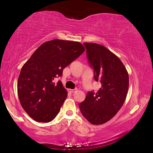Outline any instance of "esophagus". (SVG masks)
Returning a JSON list of instances; mask_svg holds the SVG:
<instances>
[{
    "label": "esophagus",
    "instance_id": "34e87169",
    "mask_svg": "<svg viewBox=\"0 0 153 153\" xmlns=\"http://www.w3.org/2000/svg\"><path fill=\"white\" fill-rule=\"evenodd\" d=\"M76 90H77V89H68V90H67V91H68V92L73 93V92L76 91Z\"/></svg>",
    "mask_w": 153,
    "mask_h": 153
}]
</instances>
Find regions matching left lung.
Instances as JSON below:
<instances>
[{"label":"left lung","mask_w":153,"mask_h":153,"mask_svg":"<svg viewBox=\"0 0 153 153\" xmlns=\"http://www.w3.org/2000/svg\"><path fill=\"white\" fill-rule=\"evenodd\" d=\"M94 79L99 82L98 91L88 92L79 104L83 116L94 125L103 124L112 119L122 107L129 87V76L117 56L102 45L84 43Z\"/></svg>","instance_id":"obj_1"}]
</instances>
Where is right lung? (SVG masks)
Here are the masks:
<instances>
[{
  "instance_id": "1",
  "label": "right lung",
  "mask_w": 153,
  "mask_h": 153,
  "mask_svg": "<svg viewBox=\"0 0 153 153\" xmlns=\"http://www.w3.org/2000/svg\"><path fill=\"white\" fill-rule=\"evenodd\" d=\"M84 51L79 42L50 40L36 49L24 65L17 82L18 97L33 120L47 123L57 115L67 92L61 81L55 83L54 79Z\"/></svg>"
}]
</instances>
